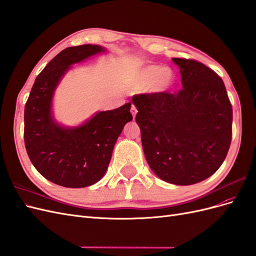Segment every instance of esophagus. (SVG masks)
Returning <instances> with one entry per match:
<instances>
[{
  "instance_id": "obj_1",
  "label": "esophagus",
  "mask_w": 256,
  "mask_h": 256,
  "mask_svg": "<svg viewBox=\"0 0 256 256\" xmlns=\"http://www.w3.org/2000/svg\"><path fill=\"white\" fill-rule=\"evenodd\" d=\"M130 112H131V114H132V118H136V113H138V110H136V108L134 104H132V106H131Z\"/></svg>"
}]
</instances>
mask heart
<instances>
[{"mask_svg": "<svg viewBox=\"0 0 256 256\" xmlns=\"http://www.w3.org/2000/svg\"><path fill=\"white\" fill-rule=\"evenodd\" d=\"M136 83L140 88L150 86L152 92H164L174 84V74L170 68L148 65L138 72Z\"/></svg>", "mask_w": 256, "mask_h": 256, "instance_id": "obj_1", "label": "heart"}]
</instances>
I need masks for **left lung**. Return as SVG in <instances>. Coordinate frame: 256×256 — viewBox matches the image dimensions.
Listing matches in <instances>:
<instances>
[{
  "label": "left lung",
  "mask_w": 256,
  "mask_h": 256,
  "mask_svg": "<svg viewBox=\"0 0 256 256\" xmlns=\"http://www.w3.org/2000/svg\"><path fill=\"white\" fill-rule=\"evenodd\" d=\"M182 88L132 97L147 164L160 180L178 186L216 172L232 140L233 110L222 79L193 60L172 58Z\"/></svg>",
  "instance_id": "obj_1"
}]
</instances>
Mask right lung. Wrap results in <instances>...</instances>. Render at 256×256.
<instances>
[{
    "label": "right lung",
    "instance_id": "1",
    "mask_svg": "<svg viewBox=\"0 0 256 256\" xmlns=\"http://www.w3.org/2000/svg\"><path fill=\"white\" fill-rule=\"evenodd\" d=\"M106 52L98 44L69 47L37 76L24 109V143L28 158L44 178L67 188H84L106 174L114 145L128 122L131 104L99 111L78 126L60 124L53 112L58 84L74 64Z\"/></svg>",
    "mask_w": 256,
    "mask_h": 256
}]
</instances>
